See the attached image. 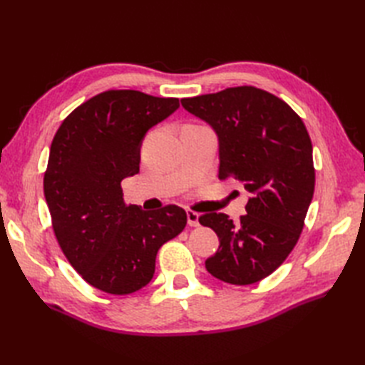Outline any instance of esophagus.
Instances as JSON below:
<instances>
[{"instance_id":"obj_1","label":"esophagus","mask_w":365,"mask_h":365,"mask_svg":"<svg viewBox=\"0 0 365 365\" xmlns=\"http://www.w3.org/2000/svg\"><path fill=\"white\" fill-rule=\"evenodd\" d=\"M187 224H189L190 227L200 225V215L193 212V210H187Z\"/></svg>"}]
</instances>
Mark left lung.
Returning a JSON list of instances; mask_svg holds the SVG:
<instances>
[{
	"instance_id": "8db88e82",
	"label": "left lung",
	"mask_w": 365,
	"mask_h": 365,
	"mask_svg": "<svg viewBox=\"0 0 365 365\" xmlns=\"http://www.w3.org/2000/svg\"><path fill=\"white\" fill-rule=\"evenodd\" d=\"M219 138V178H235L251 193L239 222L205 213L200 224L219 237L205 260L213 277L251 284L289 256L304 227L315 189L312 143L303 120L282 98L256 86L181 98Z\"/></svg>"
}]
</instances>
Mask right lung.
Here are the masks:
<instances>
[{"label":"right lung","instance_id":"obj_1","mask_svg":"<svg viewBox=\"0 0 365 365\" xmlns=\"http://www.w3.org/2000/svg\"><path fill=\"white\" fill-rule=\"evenodd\" d=\"M178 106L175 97L103 91L77 106L51 141L43 195L54 236L96 289L126 295L146 286L158 250L187 224L181 207L149 213L128 205L121 189V181L140 172L146 132Z\"/></svg>","mask_w":365,"mask_h":365}]
</instances>
